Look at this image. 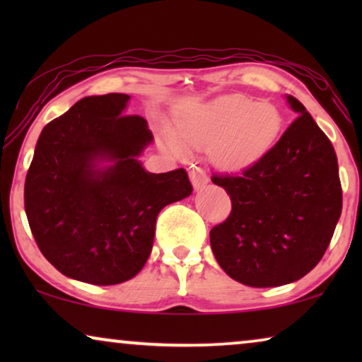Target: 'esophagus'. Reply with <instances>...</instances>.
<instances>
[{"instance_id":"obj_1","label":"esophagus","mask_w":362,"mask_h":362,"mask_svg":"<svg viewBox=\"0 0 362 362\" xmlns=\"http://www.w3.org/2000/svg\"><path fill=\"white\" fill-rule=\"evenodd\" d=\"M189 180L192 182V186H194V189H201V187H204L207 185V181H209V177H207L206 171L202 170L199 166H191L189 170Z\"/></svg>"}]
</instances>
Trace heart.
Instances as JSON below:
<instances>
[{
    "mask_svg": "<svg viewBox=\"0 0 362 362\" xmlns=\"http://www.w3.org/2000/svg\"><path fill=\"white\" fill-rule=\"evenodd\" d=\"M284 113L272 102H257L244 93L217 97L181 118L175 150L180 143L196 148L211 146V160L222 171L239 173L260 163L279 143Z\"/></svg>",
    "mask_w": 362,
    "mask_h": 362,
    "instance_id": "heart-1",
    "label": "heart"
}]
</instances>
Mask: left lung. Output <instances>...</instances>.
I'll return each mask as SVG.
<instances>
[{
  "instance_id": "obj_1",
  "label": "left lung",
  "mask_w": 362,
  "mask_h": 362,
  "mask_svg": "<svg viewBox=\"0 0 362 362\" xmlns=\"http://www.w3.org/2000/svg\"><path fill=\"white\" fill-rule=\"evenodd\" d=\"M274 150L242 175H212L230 196L229 217L211 229L230 279L267 288L300 280L323 259L343 209L338 158L303 103Z\"/></svg>"
}]
</instances>
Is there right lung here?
<instances>
[{
    "label": "right lung",
    "instance_id": "add662e5",
    "mask_svg": "<svg viewBox=\"0 0 362 362\" xmlns=\"http://www.w3.org/2000/svg\"><path fill=\"white\" fill-rule=\"evenodd\" d=\"M127 93L83 97L39 135L24 209L42 255L92 285L130 280L146 264L163 207L191 194L186 170L153 175L136 160L146 120L122 115ZM98 160L114 165L100 170Z\"/></svg>",
    "mask_w": 362,
    "mask_h": 362
}]
</instances>
